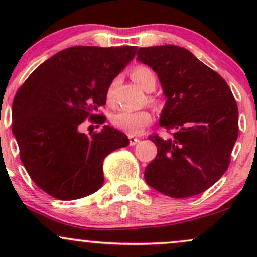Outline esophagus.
Segmentation results:
<instances>
[{
	"instance_id": "1",
	"label": "esophagus",
	"mask_w": 257,
	"mask_h": 257,
	"mask_svg": "<svg viewBox=\"0 0 257 257\" xmlns=\"http://www.w3.org/2000/svg\"><path fill=\"white\" fill-rule=\"evenodd\" d=\"M139 139L138 138H135V137H133V135H129V144H131V146H134V145H137V144L139 143Z\"/></svg>"
}]
</instances>
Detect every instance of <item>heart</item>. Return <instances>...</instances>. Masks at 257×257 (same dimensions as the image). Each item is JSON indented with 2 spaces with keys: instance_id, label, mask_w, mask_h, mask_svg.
Listing matches in <instances>:
<instances>
[{
  "instance_id": "1",
  "label": "heart",
  "mask_w": 257,
  "mask_h": 257,
  "mask_svg": "<svg viewBox=\"0 0 257 257\" xmlns=\"http://www.w3.org/2000/svg\"><path fill=\"white\" fill-rule=\"evenodd\" d=\"M132 78L146 91H152L157 84V77L151 67L146 65H138L132 71ZM117 84V78L113 79L106 90V100L110 105L114 102V88ZM150 101L157 104L156 98H150ZM152 122V113L149 110H120L112 116L111 123L117 129L135 135L140 134L150 123Z\"/></svg>"
}]
</instances>
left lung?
Instances as JSON below:
<instances>
[{"label": "left lung", "instance_id": "left-lung-1", "mask_svg": "<svg viewBox=\"0 0 257 257\" xmlns=\"http://www.w3.org/2000/svg\"><path fill=\"white\" fill-rule=\"evenodd\" d=\"M137 60L158 75L167 96L159 125L173 131L167 140L149 137L157 156L146 167V182L173 198L204 192L226 173L239 132L228 84L192 53L173 44L139 48Z\"/></svg>", "mask_w": 257, "mask_h": 257}]
</instances>
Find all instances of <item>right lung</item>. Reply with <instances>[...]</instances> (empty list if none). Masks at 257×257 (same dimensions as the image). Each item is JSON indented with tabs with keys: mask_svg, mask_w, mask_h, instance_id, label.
Returning <instances> with one entry per match:
<instances>
[{
	"mask_svg": "<svg viewBox=\"0 0 257 257\" xmlns=\"http://www.w3.org/2000/svg\"><path fill=\"white\" fill-rule=\"evenodd\" d=\"M137 49L70 47L41 64L18 89L12 132L26 172L49 196L73 200L96 192L104 184L106 156L129 145L125 134L108 125L89 135L78 129L85 119L106 122L96 112Z\"/></svg>",
	"mask_w": 257,
	"mask_h": 257,
	"instance_id": "right-lung-1",
	"label": "right lung"
}]
</instances>
